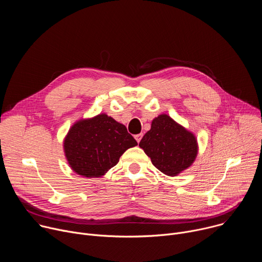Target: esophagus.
Segmentation results:
<instances>
[{"label": "esophagus", "mask_w": 262, "mask_h": 262, "mask_svg": "<svg viewBox=\"0 0 262 262\" xmlns=\"http://www.w3.org/2000/svg\"><path fill=\"white\" fill-rule=\"evenodd\" d=\"M142 137H143V134H138V135H136V136H135V139L137 140V142H138V143H140V141H141Z\"/></svg>", "instance_id": "esophagus-1"}]
</instances>
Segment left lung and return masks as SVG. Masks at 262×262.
Returning a JSON list of instances; mask_svg holds the SVG:
<instances>
[{"label": "left lung", "mask_w": 262, "mask_h": 262, "mask_svg": "<svg viewBox=\"0 0 262 262\" xmlns=\"http://www.w3.org/2000/svg\"><path fill=\"white\" fill-rule=\"evenodd\" d=\"M139 146L154 166L168 176H176L188 169L198 155L194 134L167 114L152 120L150 130L144 135Z\"/></svg>", "instance_id": "8db88e82"}]
</instances>
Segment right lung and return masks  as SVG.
Here are the masks:
<instances>
[{
  "label": "right lung",
  "mask_w": 262,
  "mask_h": 262,
  "mask_svg": "<svg viewBox=\"0 0 262 262\" xmlns=\"http://www.w3.org/2000/svg\"><path fill=\"white\" fill-rule=\"evenodd\" d=\"M63 144L70 168L89 178L104 175L128 148L138 145L123 124L104 113L77 121Z\"/></svg>",
  "instance_id": "1"
}]
</instances>
